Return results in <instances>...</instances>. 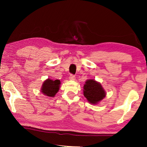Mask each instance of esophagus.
Segmentation results:
<instances>
[{
	"instance_id": "1",
	"label": "esophagus",
	"mask_w": 147,
	"mask_h": 147,
	"mask_svg": "<svg viewBox=\"0 0 147 147\" xmlns=\"http://www.w3.org/2000/svg\"><path fill=\"white\" fill-rule=\"evenodd\" d=\"M69 80H71V81L75 80V76L73 75V74H71V75L69 76Z\"/></svg>"
}]
</instances>
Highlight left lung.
<instances>
[{"label": "left lung", "instance_id": "1", "mask_svg": "<svg viewBox=\"0 0 147 147\" xmlns=\"http://www.w3.org/2000/svg\"><path fill=\"white\" fill-rule=\"evenodd\" d=\"M83 95L89 103L96 105L105 97L106 92L100 83L94 79H89L84 85Z\"/></svg>", "mask_w": 147, "mask_h": 147}]
</instances>
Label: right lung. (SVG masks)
I'll return each mask as SVG.
<instances>
[{"label": "right lung", "instance_id": "add662e5", "mask_svg": "<svg viewBox=\"0 0 147 147\" xmlns=\"http://www.w3.org/2000/svg\"><path fill=\"white\" fill-rule=\"evenodd\" d=\"M61 84L60 80L48 78L43 82L40 91L47 96L54 97L56 93L59 92Z\"/></svg>", "mask_w": 147, "mask_h": 147}]
</instances>
